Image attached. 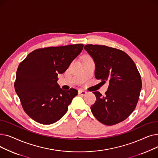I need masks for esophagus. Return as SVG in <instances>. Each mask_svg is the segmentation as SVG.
Segmentation results:
<instances>
[{
	"label": "esophagus",
	"mask_w": 158,
	"mask_h": 158,
	"mask_svg": "<svg viewBox=\"0 0 158 158\" xmlns=\"http://www.w3.org/2000/svg\"><path fill=\"white\" fill-rule=\"evenodd\" d=\"M86 94H87V92H86V91L82 90V89L79 90V95H85Z\"/></svg>",
	"instance_id": "esophagus-1"
}]
</instances>
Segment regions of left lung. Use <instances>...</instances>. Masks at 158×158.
I'll list each match as a JSON object with an SVG mask.
<instances>
[{
    "mask_svg": "<svg viewBox=\"0 0 158 158\" xmlns=\"http://www.w3.org/2000/svg\"><path fill=\"white\" fill-rule=\"evenodd\" d=\"M85 51L95 64V76L109 86L104 97L94 92L96 102L91 107L94 117L106 126L126 120L138 101L142 80L131 58L120 50L100 45H86Z\"/></svg>",
    "mask_w": 158,
    "mask_h": 158,
    "instance_id": "obj_1",
    "label": "left lung"
}]
</instances>
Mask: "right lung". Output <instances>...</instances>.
Instances as JSON below:
<instances>
[{"mask_svg": "<svg viewBox=\"0 0 158 158\" xmlns=\"http://www.w3.org/2000/svg\"><path fill=\"white\" fill-rule=\"evenodd\" d=\"M83 44L51 47L35 50L19 64L15 92L29 117L45 125L61 119L77 90H63L57 84L62 74L83 49Z\"/></svg>", "mask_w": 158, "mask_h": 158, "instance_id": "1", "label": "right lung"}]
</instances>
